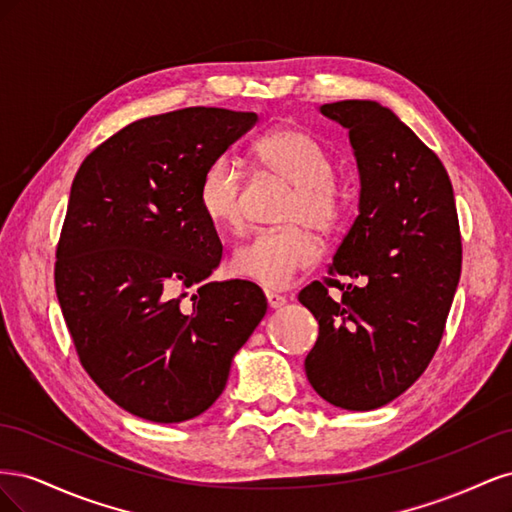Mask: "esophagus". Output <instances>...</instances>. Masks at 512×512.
Returning a JSON list of instances; mask_svg holds the SVG:
<instances>
[{"label": "esophagus", "instance_id": "esophagus-1", "mask_svg": "<svg viewBox=\"0 0 512 512\" xmlns=\"http://www.w3.org/2000/svg\"><path fill=\"white\" fill-rule=\"evenodd\" d=\"M265 297H267V303H269V307H273V309H277V307L286 305V297H284V294H280V292L267 290V292H265Z\"/></svg>", "mask_w": 512, "mask_h": 512}]
</instances>
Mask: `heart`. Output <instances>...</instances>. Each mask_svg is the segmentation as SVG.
<instances>
[{
  "instance_id": "1",
  "label": "heart",
  "mask_w": 512,
  "mask_h": 512,
  "mask_svg": "<svg viewBox=\"0 0 512 512\" xmlns=\"http://www.w3.org/2000/svg\"><path fill=\"white\" fill-rule=\"evenodd\" d=\"M254 158L267 173L294 185L282 213L288 226L256 232L237 247L230 267L265 288H288L320 258V243L304 224L335 230L346 220L350 194L333 175L331 153L305 130L284 126L267 132L256 141ZM198 203L211 224L239 230L245 220L243 168L226 156L213 160L200 179Z\"/></svg>"
}]
</instances>
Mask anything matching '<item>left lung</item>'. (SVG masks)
I'll list each match as a JSON object with an SVG mask.
<instances>
[{"label": "left lung", "mask_w": 512, "mask_h": 512, "mask_svg": "<svg viewBox=\"0 0 512 512\" xmlns=\"http://www.w3.org/2000/svg\"><path fill=\"white\" fill-rule=\"evenodd\" d=\"M320 111L350 132L361 200L329 277L299 292L320 327L305 374L329 404L376 410L421 378L444 335L461 275L453 185L386 106L342 100ZM342 274L355 284L339 283ZM329 287L343 297L331 300Z\"/></svg>", "instance_id": "obj_1"}]
</instances>
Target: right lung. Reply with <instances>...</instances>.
Listing matches in <instances>:
<instances>
[{"mask_svg":"<svg viewBox=\"0 0 512 512\" xmlns=\"http://www.w3.org/2000/svg\"><path fill=\"white\" fill-rule=\"evenodd\" d=\"M256 113L190 106L138 119L89 153L57 243L55 292L89 378L153 423L203 414L267 314L245 280H207L222 243L198 203L207 166Z\"/></svg>","mask_w":512,"mask_h":512,"instance_id":"right-lung-1","label":"right lung"}]
</instances>
